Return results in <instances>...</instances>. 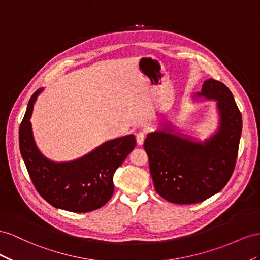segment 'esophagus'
<instances>
[{"label":"esophagus","instance_id":"34e87169","mask_svg":"<svg viewBox=\"0 0 260 260\" xmlns=\"http://www.w3.org/2000/svg\"><path fill=\"white\" fill-rule=\"evenodd\" d=\"M145 138H146V135L144 134L143 132L138 133V134L136 135V142H137V144H138L139 146H142V145L144 144V142H145Z\"/></svg>","mask_w":260,"mask_h":260}]
</instances>
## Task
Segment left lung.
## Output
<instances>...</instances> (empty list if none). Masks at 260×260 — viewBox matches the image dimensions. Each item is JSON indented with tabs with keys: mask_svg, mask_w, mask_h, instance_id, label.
Masks as SVG:
<instances>
[{
	"mask_svg": "<svg viewBox=\"0 0 260 260\" xmlns=\"http://www.w3.org/2000/svg\"><path fill=\"white\" fill-rule=\"evenodd\" d=\"M197 97L217 100L220 125L216 134L205 142H192L181 133L173 134L168 124L148 134L144 143L154 189L170 203L204 202L225 186L235 168L242 114L232 92L223 83L210 78Z\"/></svg>",
	"mask_w": 260,
	"mask_h": 260,
	"instance_id": "left-lung-1",
	"label": "left lung"
}]
</instances>
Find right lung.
Segmentation results:
<instances>
[{
  "label": "right lung",
  "mask_w": 260,
  "mask_h": 260,
  "mask_svg": "<svg viewBox=\"0 0 260 260\" xmlns=\"http://www.w3.org/2000/svg\"><path fill=\"white\" fill-rule=\"evenodd\" d=\"M42 88L28 102L19 127V148L30 180L40 196L55 208L89 212L105 206L113 195V175L136 146L134 135L102 144L83 158L53 162L37 148L30 117Z\"/></svg>",
  "instance_id": "add662e5"
}]
</instances>
